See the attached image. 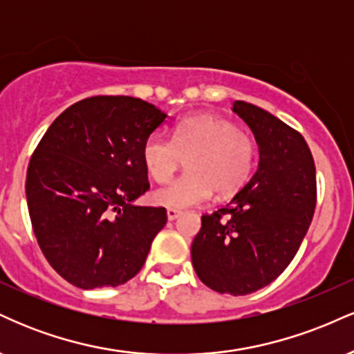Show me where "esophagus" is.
<instances>
[{"instance_id": "34e87169", "label": "esophagus", "mask_w": 354, "mask_h": 354, "mask_svg": "<svg viewBox=\"0 0 354 354\" xmlns=\"http://www.w3.org/2000/svg\"><path fill=\"white\" fill-rule=\"evenodd\" d=\"M181 214L180 209H174V208H168V211H166V216H168L169 221H173V219H176L178 216Z\"/></svg>"}]
</instances>
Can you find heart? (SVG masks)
I'll use <instances>...</instances> for the list:
<instances>
[{"label":"heart","instance_id":"heart-1","mask_svg":"<svg viewBox=\"0 0 354 354\" xmlns=\"http://www.w3.org/2000/svg\"><path fill=\"white\" fill-rule=\"evenodd\" d=\"M141 156L156 183L171 180L186 158V173L153 193L158 205L183 209L205 203L213 189L219 196H228L241 188L254 168L258 146L233 121L193 115L174 126L171 140L160 133L149 135Z\"/></svg>","mask_w":354,"mask_h":354}]
</instances>
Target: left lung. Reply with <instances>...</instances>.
I'll return each mask as SVG.
<instances>
[{"instance_id":"left-lung-1","label":"left lung","mask_w":354,"mask_h":354,"mask_svg":"<svg viewBox=\"0 0 354 354\" xmlns=\"http://www.w3.org/2000/svg\"><path fill=\"white\" fill-rule=\"evenodd\" d=\"M259 146V165L231 203L201 216L191 245L198 278L243 296L274 281L298 253L316 208V168L301 133L265 109L234 101Z\"/></svg>"}]
</instances>
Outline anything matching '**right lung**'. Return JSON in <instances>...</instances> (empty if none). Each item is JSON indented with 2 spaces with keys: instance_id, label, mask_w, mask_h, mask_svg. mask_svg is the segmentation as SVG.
I'll use <instances>...</instances> for the list:
<instances>
[{
  "instance_id": "right-lung-1",
  "label": "right lung",
  "mask_w": 354,
  "mask_h": 354,
  "mask_svg": "<svg viewBox=\"0 0 354 354\" xmlns=\"http://www.w3.org/2000/svg\"><path fill=\"white\" fill-rule=\"evenodd\" d=\"M131 96H91L64 109L36 146L26 200L44 258L83 290L138 274L166 225L163 206H133L149 189L145 140L165 121Z\"/></svg>"
}]
</instances>
